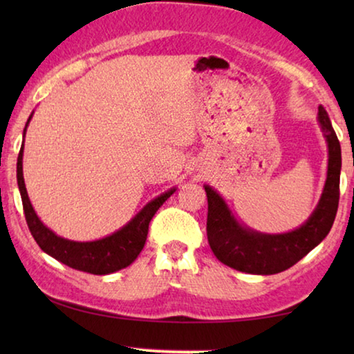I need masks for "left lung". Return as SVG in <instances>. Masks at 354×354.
I'll return each instance as SVG.
<instances>
[{
    "mask_svg": "<svg viewBox=\"0 0 354 354\" xmlns=\"http://www.w3.org/2000/svg\"><path fill=\"white\" fill-rule=\"evenodd\" d=\"M319 123L328 143V173L322 198L315 211L297 230L286 234H262L242 226L231 214L225 200L209 185L207 195V241L215 257L225 266L253 274H274L303 259L328 236L339 206V184L342 154L331 120L319 107Z\"/></svg>",
    "mask_w": 354,
    "mask_h": 354,
    "instance_id": "left-lung-1",
    "label": "left lung"
}]
</instances>
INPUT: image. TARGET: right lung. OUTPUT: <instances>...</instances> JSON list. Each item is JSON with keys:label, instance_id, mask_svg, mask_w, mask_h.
<instances>
[{"label": "right lung", "instance_id": "add662e5", "mask_svg": "<svg viewBox=\"0 0 354 354\" xmlns=\"http://www.w3.org/2000/svg\"><path fill=\"white\" fill-rule=\"evenodd\" d=\"M31 117L28 118V123ZM28 123L23 136L26 134ZM17 181H19L28 227L39 247L65 266L92 274H109L133 263L147 242L149 221L154 217L156 211L176 190L170 189L165 194L159 195L158 198L149 201L128 225H124L122 230L115 231L113 234L93 242H75L56 236L50 227L41 223L35 214L31 201H29L25 179H23V145L20 148L19 159H17Z\"/></svg>", "mask_w": 354, "mask_h": 354}]
</instances>
